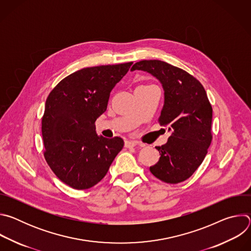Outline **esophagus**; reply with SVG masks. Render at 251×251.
<instances>
[{
	"instance_id": "esophagus-1",
	"label": "esophagus",
	"mask_w": 251,
	"mask_h": 251,
	"mask_svg": "<svg viewBox=\"0 0 251 251\" xmlns=\"http://www.w3.org/2000/svg\"><path fill=\"white\" fill-rule=\"evenodd\" d=\"M138 145V143L135 142V141H125V147L126 148H133L135 146Z\"/></svg>"
}]
</instances>
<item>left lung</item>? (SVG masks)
Returning <instances> with one entry per match:
<instances>
[{
	"label": "left lung",
	"instance_id": "1",
	"mask_svg": "<svg viewBox=\"0 0 251 251\" xmlns=\"http://www.w3.org/2000/svg\"><path fill=\"white\" fill-rule=\"evenodd\" d=\"M152 75L164 89L159 122L172 132L150 172L168 184L186 181L202 163L211 142L212 108L201 82L187 71L161 60H141L132 68Z\"/></svg>",
	"mask_w": 251,
	"mask_h": 251
}]
</instances>
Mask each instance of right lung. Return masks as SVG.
<instances>
[{
	"mask_svg": "<svg viewBox=\"0 0 251 251\" xmlns=\"http://www.w3.org/2000/svg\"><path fill=\"white\" fill-rule=\"evenodd\" d=\"M132 63L77 70L63 78L46 101L44 155L55 176L73 189L86 190L99 183L124 146L120 137L98 136L95 121Z\"/></svg>",
	"mask_w": 251,
	"mask_h": 251,
	"instance_id": "1",
	"label": "right lung"
}]
</instances>
